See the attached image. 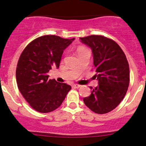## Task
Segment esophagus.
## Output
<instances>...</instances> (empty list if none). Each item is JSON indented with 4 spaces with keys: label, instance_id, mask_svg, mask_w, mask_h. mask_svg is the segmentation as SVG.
I'll list each match as a JSON object with an SVG mask.
<instances>
[{
    "label": "esophagus",
    "instance_id": "1",
    "mask_svg": "<svg viewBox=\"0 0 146 146\" xmlns=\"http://www.w3.org/2000/svg\"><path fill=\"white\" fill-rule=\"evenodd\" d=\"M80 86H81V85H78V84H74V85H73V87L75 88H79Z\"/></svg>",
    "mask_w": 146,
    "mask_h": 146
}]
</instances>
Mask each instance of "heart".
<instances>
[{"mask_svg": "<svg viewBox=\"0 0 146 146\" xmlns=\"http://www.w3.org/2000/svg\"><path fill=\"white\" fill-rule=\"evenodd\" d=\"M82 49H84L83 48H79L78 49V51H81V50H82Z\"/></svg>", "mask_w": 146, "mask_h": 146, "instance_id": "b5f03b06", "label": "heart"}]
</instances>
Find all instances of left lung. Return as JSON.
I'll use <instances>...</instances> for the list:
<instances>
[{
  "mask_svg": "<svg viewBox=\"0 0 146 146\" xmlns=\"http://www.w3.org/2000/svg\"><path fill=\"white\" fill-rule=\"evenodd\" d=\"M92 49L95 77L98 80L92 92L84 98L85 105L97 114H106L119 105L129 85V66L125 54L117 42L101 35L80 38Z\"/></svg>",
  "mask_w": 146,
  "mask_h": 146,
  "instance_id": "obj_1",
  "label": "left lung"
}]
</instances>
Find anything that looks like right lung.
<instances>
[{"label": "right lung", "mask_w": 146, "mask_h": 146, "mask_svg": "<svg viewBox=\"0 0 146 146\" xmlns=\"http://www.w3.org/2000/svg\"><path fill=\"white\" fill-rule=\"evenodd\" d=\"M56 35L39 36L25 47L16 68L18 89L29 105L36 111L48 113L62 104L70 85L48 79L52 67L58 68L61 56L73 42Z\"/></svg>", "instance_id": "1"}]
</instances>
